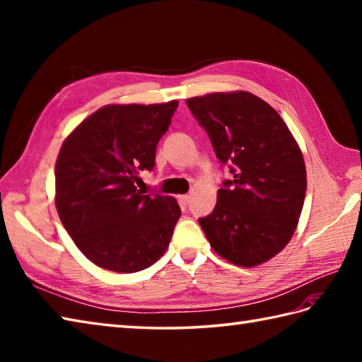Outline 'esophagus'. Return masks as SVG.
<instances>
[{"label":"esophagus","instance_id":"obj_1","mask_svg":"<svg viewBox=\"0 0 362 362\" xmlns=\"http://www.w3.org/2000/svg\"><path fill=\"white\" fill-rule=\"evenodd\" d=\"M179 204H180V206H183V209H187L188 206V204H189V196H180L179 197Z\"/></svg>","mask_w":362,"mask_h":362}]
</instances>
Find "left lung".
Listing matches in <instances>:
<instances>
[{"label": "left lung", "instance_id": "1", "mask_svg": "<svg viewBox=\"0 0 362 362\" xmlns=\"http://www.w3.org/2000/svg\"><path fill=\"white\" fill-rule=\"evenodd\" d=\"M187 105L232 173L218 189L214 210L199 224L230 263H264L289 243L302 213V152L280 115L247 91L191 98Z\"/></svg>", "mask_w": 362, "mask_h": 362}]
</instances>
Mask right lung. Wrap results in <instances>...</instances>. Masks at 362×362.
Returning a JSON list of instances; mask_svg holds the SVG:
<instances>
[{
    "instance_id": "right-lung-1",
    "label": "right lung",
    "mask_w": 362,
    "mask_h": 362,
    "mask_svg": "<svg viewBox=\"0 0 362 362\" xmlns=\"http://www.w3.org/2000/svg\"><path fill=\"white\" fill-rule=\"evenodd\" d=\"M177 105H105L81 122L59 152V218L83 255L107 271H143L171 241L179 204L160 193L143 194L135 182L156 166L157 144Z\"/></svg>"
}]
</instances>
